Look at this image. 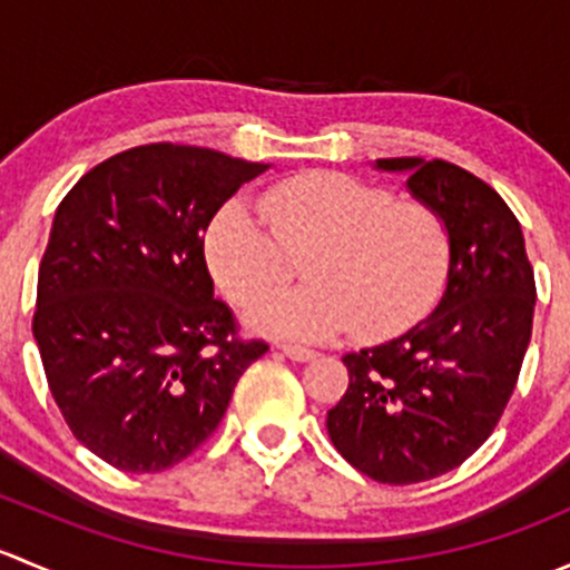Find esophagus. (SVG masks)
Instances as JSON below:
<instances>
[{
	"instance_id": "esophagus-1",
	"label": "esophagus",
	"mask_w": 570,
	"mask_h": 570,
	"mask_svg": "<svg viewBox=\"0 0 570 570\" xmlns=\"http://www.w3.org/2000/svg\"><path fill=\"white\" fill-rule=\"evenodd\" d=\"M278 350L286 355V358H292V361H312L314 358V350L301 347V344H281Z\"/></svg>"
}]
</instances>
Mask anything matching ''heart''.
Returning <instances> with one entry per match:
<instances>
[{
    "label": "heart",
    "instance_id": "b5f03b06",
    "mask_svg": "<svg viewBox=\"0 0 570 570\" xmlns=\"http://www.w3.org/2000/svg\"><path fill=\"white\" fill-rule=\"evenodd\" d=\"M262 215L267 226L232 200L206 234L212 275L239 306L284 289L289 258L308 253L303 278L312 286L248 312L262 331L327 338L350 325L377 342L422 317L450 273V228L433 206L347 174L312 170L273 184Z\"/></svg>",
    "mask_w": 570,
    "mask_h": 570
}]
</instances>
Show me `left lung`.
Listing matches in <instances>:
<instances>
[{
    "label": "left lung",
    "instance_id": "8db88e82",
    "mask_svg": "<svg viewBox=\"0 0 570 570\" xmlns=\"http://www.w3.org/2000/svg\"><path fill=\"white\" fill-rule=\"evenodd\" d=\"M444 217L452 239L444 295L392 342L344 355L350 386L327 411L347 463L389 485L433 480L497 428L532 338L534 275L521 223L497 189L444 159H375Z\"/></svg>",
    "mask_w": 570,
    "mask_h": 570
}]
</instances>
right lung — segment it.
<instances>
[{
    "mask_svg": "<svg viewBox=\"0 0 570 570\" xmlns=\"http://www.w3.org/2000/svg\"><path fill=\"white\" fill-rule=\"evenodd\" d=\"M264 170L154 142L96 165L57 206L32 336L71 433L115 469L154 474L193 455L267 353L237 336L204 256L212 217Z\"/></svg>",
    "mask_w": 570,
    "mask_h": 570,
    "instance_id": "right-lung-1",
    "label": "right lung"
}]
</instances>
